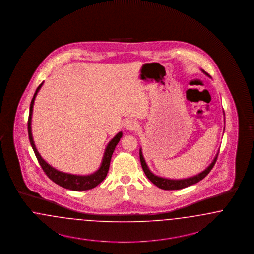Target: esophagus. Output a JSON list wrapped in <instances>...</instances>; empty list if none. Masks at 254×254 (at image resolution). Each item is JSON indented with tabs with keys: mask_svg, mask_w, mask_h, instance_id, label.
<instances>
[{
	"mask_svg": "<svg viewBox=\"0 0 254 254\" xmlns=\"http://www.w3.org/2000/svg\"><path fill=\"white\" fill-rule=\"evenodd\" d=\"M124 128L127 131H134L138 128V124H137V122L133 121V120H127L124 123Z\"/></svg>",
	"mask_w": 254,
	"mask_h": 254,
	"instance_id": "obj_1",
	"label": "esophagus"
}]
</instances>
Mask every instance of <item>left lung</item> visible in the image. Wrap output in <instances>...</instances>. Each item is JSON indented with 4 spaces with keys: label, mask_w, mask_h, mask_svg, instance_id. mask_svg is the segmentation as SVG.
Wrapping results in <instances>:
<instances>
[{
    "label": "left lung",
    "mask_w": 254,
    "mask_h": 254,
    "mask_svg": "<svg viewBox=\"0 0 254 254\" xmlns=\"http://www.w3.org/2000/svg\"><path fill=\"white\" fill-rule=\"evenodd\" d=\"M207 76L210 77V75L208 73H206L204 70H202ZM219 154V153H218ZM218 154L216 155V156L214 157L213 161L210 163V165L205 170L203 171L202 173H200L197 176H194L192 177H189V178H185V179H168V178H163V177H157L154 175L148 168V166L145 162V159H144L143 155H142V152H141V149L139 150V158H140V162H141V166H142V169H143L144 173L146 175V177H148L150 179L151 182H153L155 184V186H157L162 190H180V189H183V188L189 187V186H191L195 183L199 182L200 180H202L205 177L208 176V174L211 171V169L213 168V166L215 164L216 160H217V156Z\"/></svg>",
    "instance_id": "obj_1"
}]
</instances>
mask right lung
Here are the masks:
<instances>
[{
	"label": "right lung",
	"instance_id": "right-lung-1",
	"mask_svg": "<svg viewBox=\"0 0 254 254\" xmlns=\"http://www.w3.org/2000/svg\"><path fill=\"white\" fill-rule=\"evenodd\" d=\"M44 82H42L39 87L36 90L34 94L33 99L31 100L30 103V109H29V117H28V122H27V129H28V136H29V141L33 148L34 153L36 155V157L44 170L45 175L49 177L53 182L56 184L60 185L61 187L65 188L68 190H86L93 188L98 186L101 181L107 176V173L109 171L110 167L111 158L112 155L115 151L116 146L119 143L122 136V132H120L107 145L105 149V153L103 155V159L101 162V165L99 167V170L89 176H76V175H70V174H65L63 172H60L56 170L55 168L51 167L48 163H46L42 156L39 154V152L36 149V146L34 144L33 137H32V132H31V119H32V111H33L34 100L39 92V90L42 87Z\"/></svg>",
	"mask_w": 254,
	"mask_h": 254
}]
</instances>
